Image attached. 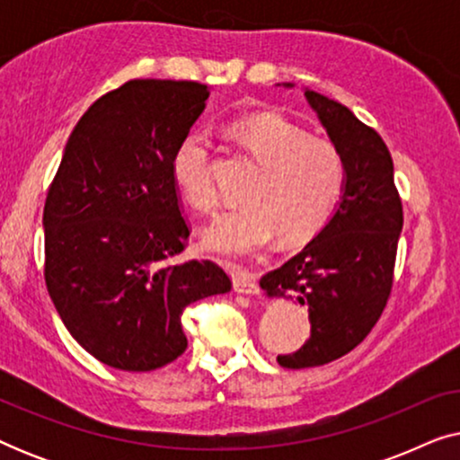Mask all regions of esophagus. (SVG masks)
I'll return each mask as SVG.
<instances>
[{"label": "esophagus", "mask_w": 460, "mask_h": 460, "mask_svg": "<svg viewBox=\"0 0 460 460\" xmlns=\"http://www.w3.org/2000/svg\"><path fill=\"white\" fill-rule=\"evenodd\" d=\"M232 282H234L236 293H243V295L260 293V285H257L255 274L247 268H234V272H232Z\"/></svg>", "instance_id": "1"}]
</instances>
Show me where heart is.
I'll use <instances>...</instances> for the list:
<instances>
[{
	"label": "heart",
	"instance_id": "obj_1",
	"mask_svg": "<svg viewBox=\"0 0 460 460\" xmlns=\"http://www.w3.org/2000/svg\"><path fill=\"white\" fill-rule=\"evenodd\" d=\"M234 134L261 173L244 194L249 205L226 211L205 230V247L222 255H251L276 234L282 244H299L316 236L341 200V153L276 112L241 119ZM172 172L194 209H217L211 142L205 131L192 129L181 137L172 156Z\"/></svg>",
	"mask_w": 460,
	"mask_h": 460
}]
</instances>
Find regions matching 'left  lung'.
Listing matches in <instances>:
<instances>
[{
    "label": "left lung",
    "mask_w": 460,
    "mask_h": 460,
    "mask_svg": "<svg viewBox=\"0 0 460 460\" xmlns=\"http://www.w3.org/2000/svg\"><path fill=\"white\" fill-rule=\"evenodd\" d=\"M293 87V84H285ZM304 96L343 156L345 188L323 230L260 287L268 297H297L310 312V339L280 367L329 364L360 345L385 310L404 213L392 155L348 106L305 90Z\"/></svg>",
    "instance_id": "8db88e82"
}]
</instances>
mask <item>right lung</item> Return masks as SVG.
Returning <instances> with one entry per match:
<instances>
[{
	"instance_id": "1",
	"label": "right lung",
	"mask_w": 460,
	"mask_h": 460,
	"mask_svg": "<svg viewBox=\"0 0 460 460\" xmlns=\"http://www.w3.org/2000/svg\"><path fill=\"white\" fill-rule=\"evenodd\" d=\"M197 81L134 79L75 125L43 207L46 285L96 360L146 373L184 354L181 312L232 282L209 260L175 261L190 228L172 156L205 111Z\"/></svg>"
}]
</instances>
